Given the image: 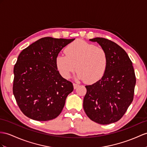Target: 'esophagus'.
<instances>
[{
  "mask_svg": "<svg viewBox=\"0 0 147 147\" xmlns=\"http://www.w3.org/2000/svg\"><path fill=\"white\" fill-rule=\"evenodd\" d=\"M73 85H74V89H76L78 87V84H73Z\"/></svg>",
  "mask_w": 147,
  "mask_h": 147,
  "instance_id": "obj_1",
  "label": "esophagus"
}]
</instances>
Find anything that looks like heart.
I'll use <instances>...</instances> for the list:
<instances>
[{"label": "heart", "mask_w": 147, "mask_h": 147, "mask_svg": "<svg viewBox=\"0 0 147 147\" xmlns=\"http://www.w3.org/2000/svg\"><path fill=\"white\" fill-rule=\"evenodd\" d=\"M66 55H59L55 58L57 70L68 79L71 74L78 70L76 77L93 84L104 76L109 65V58L104 49L82 40H77L68 45Z\"/></svg>", "instance_id": "obj_1"}]
</instances>
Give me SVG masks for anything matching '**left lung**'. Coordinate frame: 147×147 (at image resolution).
<instances>
[{
    "label": "left lung",
    "mask_w": 147,
    "mask_h": 147,
    "mask_svg": "<svg viewBox=\"0 0 147 147\" xmlns=\"http://www.w3.org/2000/svg\"><path fill=\"white\" fill-rule=\"evenodd\" d=\"M89 40L97 42L107 52L109 65L100 80L85 86L84 109L96 123H115L123 116L134 99L136 78L132 62L116 43L100 37Z\"/></svg>",
    "instance_id": "8db88e82"
}]
</instances>
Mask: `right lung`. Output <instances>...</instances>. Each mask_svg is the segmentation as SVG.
Returning a JSON list of instances; mask_svg holds the SVG:
<instances>
[{"mask_svg":"<svg viewBox=\"0 0 147 147\" xmlns=\"http://www.w3.org/2000/svg\"><path fill=\"white\" fill-rule=\"evenodd\" d=\"M74 40L44 37L20 52L13 68V94L27 117L48 121L61 113L74 87L57 70L55 58Z\"/></svg>","mask_w":147,"mask_h":147,"instance_id":"add662e5","label":"right lung"}]
</instances>
